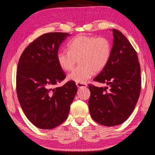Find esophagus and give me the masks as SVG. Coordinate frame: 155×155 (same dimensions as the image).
<instances>
[{"mask_svg":"<svg viewBox=\"0 0 155 155\" xmlns=\"http://www.w3.org/2000/svg\"><path fill=\"white\" fill-rule=\"evenodd\" d=\"M77 84V86L78 87H79V88H81V87H87V84L86 83H76Z\"/></svg>","mask_w":155,"mask_h":155,"instance_id":"obj_1","label":"esophagus"}]
</instances>
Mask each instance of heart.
Returning a JSON list of instances; mask_svg holds the SVG:
<instances>
[{
  "instance_id": "b5f03b06",
  "label": "heart",
  "mask_w": 155,
  "mask_h": 155,
  "mask_svg": "<svg viewBox=\"0 0 155 155\" xmlns=\"http://www.w3.org/2000/svg\"><path fill=\"white\" fill-rule=\"evenodd\" d=\"M68 50L57 52V63L64 71L72 70L78 60L79 65L68 75V79L84 83L94 74L99 72L108 64L111 59L112 45L105 37L80 35L68 44Z\"/></svg>"
}]
</instances>
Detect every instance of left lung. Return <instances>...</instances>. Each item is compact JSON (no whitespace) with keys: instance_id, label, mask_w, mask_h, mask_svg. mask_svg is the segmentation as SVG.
Listing matches in <instances>:
<instances>
[{"instance_id":"obj_1","label":"left lung","mask_w":155,"mask_h":155,"mask_svg":"<svg viewBox=\"0 0 155 155\" xmlns=\"http://www.w3.org/2000/svg\"><path fill=\"white\" fill-rule=\"evenodd\" d=\"M114 44L107 66L94 78L109 87L89 84V109L98 124L112 127L122 124L134 110L141 91V70L137 54L127 38L113 29Z\"/></svg>"}]
</instances>
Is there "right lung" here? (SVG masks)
Wrapping results in <instances>:
<instances>
[{
	"instance_id": "1",
	"label": "right lung",
	"mask_w": 155,
	"mask_h": 155,
	"mask_svg": "<svg viewBox=\"0 0 155 155\" xmlns=\"http://www.w3.org/2000/svg\"><path fill=\"white\" fill-rule=\"evenodd\" d=\"M69 35L61 32L43 34L28 44L18 61V101L28 120L41 129H52L66 120L77 91L73 81L54 87L65 78L57 54L60 44Z\"/></svg>"
}]
</instances>
